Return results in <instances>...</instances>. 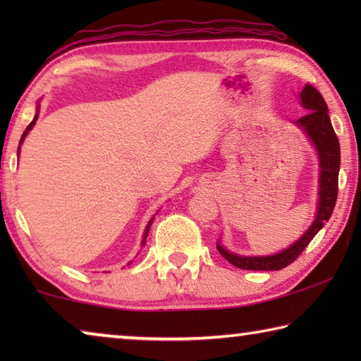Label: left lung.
<instances>
[{
    "label": "left lung",
    "mask_w": 361,
    "mask_h": 361,
    "mask_svg": "<svg viewBox=\"0 0 361 361\" xmlns=\"http://www.w3.org/2000/svg\"><path fill=\"white\" fill-rule=\"evenodd\" d=\"M301 102L304 108L309 109V113L302 116V118H299L296 124L301 126L309 138L312 140L314 146L319 151L322 167L319 192L320 202L317 218L312 226L305 231V234L301 239L293 243L290 248L272 256H239L228 252L224 247L216 243L218 252L221 253L223 258L239 269H247V271H280V269L291 264L304 252L310 240L317 235V232L325 226L334 210L336 199H338V180L341 166L339 140L336 137L331 121H329L326 102L323 100L322 94L314 85H304L301 92Z\"/></svg>",
    "instance_id": "8db88e82"
}]
</instances>
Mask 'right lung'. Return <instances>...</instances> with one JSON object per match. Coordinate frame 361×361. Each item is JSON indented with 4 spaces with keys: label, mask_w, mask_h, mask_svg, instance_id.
I'll list each match as a JSON object with an SVG mask.
<instances>
[{
    "label": "right lung",
    "mask_w": 361,
    "mask_h": 361,
    "mask_svg": "<svg viewBox=\"0 0 361 361\" xmlns=\"http://www.w3.org/2000/svg\"><path fill=\"white\" fill-rule=\"evenodd\" d=\"M36 119H38V114H36V116H35V119H33L32 122H30V124H28V127H27V129H25V132H23V135H22V138H20V143L23 142V138H25V135H27V133H28V130H30V129H32V127L35 126V122H36ZM151 223H152V219H151V221H149V224H148V228H146V231H145V237H143V242H142V245H145V242H146V237H148V231H149V226H151Z\"/></svg>",
    "instance_id": "add662e5"
}]
</instances>
